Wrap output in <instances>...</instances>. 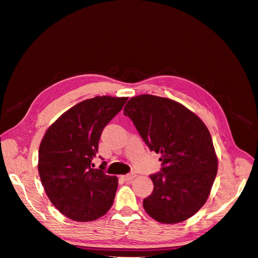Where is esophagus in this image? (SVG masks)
Here are the masks:
<instances>
[{
	"label": "esophagus",
	"mask_w": 258,
	"mask_h": 258,
	"mask_svg": "<svg viewBox=\"0 0 258 258\" xmlns=\"http://www.w3.org/2000/svg\"><path fill=\"white\" fill-rule=\"evenodd\" d=\"M136 176H137V173L136 172H132V173L123 175L122 178L124 179V181H131V179H134Z\"/></svg>",
	"instance_id": "1"
}]
</instances>
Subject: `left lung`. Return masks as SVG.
<instances>
[{
  "instance_id": "left-lung-1",
  "label": "left lung",
  "mask_w": 258,
  "mask_h": 258,
  "mask_svg": "<svg viewBox=\"0 0 258 258\" xmlns=\"http://www.w3.org/2000/svg\"><path fill=\"white\" fill-rule=\"evenodd\" d=\"M123 114L134 121L151 151L160 154L161 172L152 174L146 213L162 224H176L206 204L217 173V156L205 122L174 100L152 95L131 98Z\"/></svg>"
}]
</instances>
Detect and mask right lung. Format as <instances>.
I'll use <instances>...</instances> for the list:
<instances>
[{
  "label": "right lung",
  "instance_id": "add662e5",
  "mask_svg": "<svg viewBox=\"0 0 258 258\" xmlns=\"http://www.w3.org/2000/svg\"><path fill=\"white\" fill-rule=\"evenodd\" d=\"M128 98L84 100L46 130L38 150V174L51 204L76 222L96 221L111 209L118 178L93 169L102 130Z\"/></svg>",
  "mask_w": 258,
  "mask_h": 258
}]
</instances>
